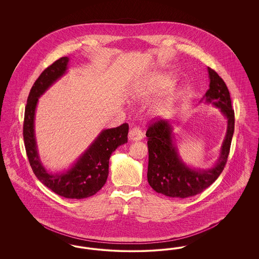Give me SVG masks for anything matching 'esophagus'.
<instances>
[{"label": "esophagus", "mask_w": 259, "mask_h": 259, "mask_svg": "<svg viewBox=\"0 0 259 259\" xmlns=\"http://www.w3.org/2000/svg\"><path fill=\"white\" fill-rule=\"evenodd\" d=\"M128 138H129V140L132 141V142L141 141V140L143 139V132H142V130H141L140 128L134 127V128H132V129L130 130Z\"/></svg>", "instance_id": "esophagus-1"}]
</instances>
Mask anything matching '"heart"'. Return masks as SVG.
<instances>
[{
    "mask_svg": "<svg viewBox=\"0 0 259 259\" xmlns=\"http://www.w3.org/2000/svg\"><path fill=\"white\" fill-rule=\"evenodd\" d=\"M167 83H168V78L165 75H159L158 74V75L153 76L151 79H149L148 82L145 84V87L147 88L148 92H155L158 89L166 87ZM169 102L170 101H168V103H166V105L161 106L160 108H158L156 110V113L163 114L166 111H169Z\"/></svg>",
    "mask_w": 259,
    "mask_h": 259,
    "instance_id": "1",
    "label": "heart"
}]
</instances>
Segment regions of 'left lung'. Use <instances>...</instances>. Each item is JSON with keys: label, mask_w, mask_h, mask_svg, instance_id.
I'll return each instance as SVG.
<instances>
[{"label": "left lung", "mask_w": 259, "mask_h": 259, "mask_svg": "<svg viewBox=\"0 0 259 259\" xmlns=\"http://www.w3.org/2000/svg\"><path fill=\"white\" fill-rule=\"evenodd\" d=\"M209 85L200 101L219 108L227 119V130L223 140L220 157L209 169H195L186 165L179 154L171 120L159 119L149 124L148 137L149 185L157 193L172 198L194 196L220 177L229 154L234 133L235 116L229 90L222 77L208 67Z\"/></svg>", "instance_id": "8db88e82"}]
</instances>
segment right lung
I'll use <instances>...</instances> for the list:
<instances>
[{"label": "right lung", "instance_id": "right-lung-1", "mask_svg": "<svg viewBox=\"0 0 259 259\" xmlns=\"http://www.w3.org/2000/svg\"><path fill=\"white\" fill-rule=\"evenodd\" d=\"M68 57H62L48 67L31 88L25 108L23 138L32 170L41 184L68 199H83L96 194L107 182L111 153L127 143L128 124L101 131L87 150L66 171L50 172L42 165L35 136V113L38 98L67 73Z\"/></svg>", "mask_w": 259, "mask_h": 259}]
</instances>
